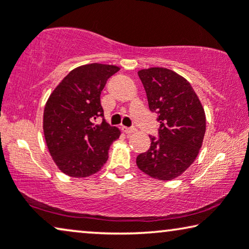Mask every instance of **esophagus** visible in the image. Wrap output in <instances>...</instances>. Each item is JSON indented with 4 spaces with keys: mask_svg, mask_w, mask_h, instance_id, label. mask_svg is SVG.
Here are the masks:
<instances>
[{
    "mask_svg": "<svg viewBox=\"0 0 249 249\" xmlns=\"http://www.w3.org/2000/svg\"><path fill=\"white\" fill-rule=\"evenodd\" d=\"M122 130H124L125 134H131V132H135L137 129L135 127H122Z\"/></svg>",
    "mask_w": 249,
    "mask_h": 249,
    "instance_id": "esophagus-1",
    "label": "esophagus"
}]
</instances>
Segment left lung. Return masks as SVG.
<instances>
[{
    "label": "left lung",
    "mask_w": 249,
    "mask_h": 249,
    "mask_svg": "<svg viewBox=\"0 0 249 249\" xmlns=\"http://www.w3.org/2000/svg\"><path fill=\"white\" fill-rule=\"evenodd\" d=\"M148 107L158 115V136L137 156V166L152 178L171 180L192 165L205 135V112L192 85L175 71L151 68L138 72Z\"/></svg>",
    "instance_id": "8db88e82"
}]
</instances>
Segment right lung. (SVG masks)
Listing matches in <instances>:
<instances>
[{
	"mask_svg": "<svg viewBox=\"0 0 249 249\" xmlns=\"http://www.w3.org/2000/svg\"><path fill=\"white\" fill-rule=\"evenodd\" d=\"M120 68L87 64L70 71L44 108V136L54 162L66 175L83 178L96 173L108 159L120 130L104 120L101 93ZM98 117L101 125H95Z\"/></svg>",
	"mask_w": 249,
	"mask_h": 249,
	"instance_id": "right-lung-1",
	"label": "right lung"
}]
</instances>
